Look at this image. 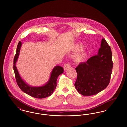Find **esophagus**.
<instances>
[{
    "mask_svg": "<svg viewBox=\"0 0 127 127\" xmlns=\"http://www.w3.org/2000/svg\"><path fill=\"white\" fill-rule=\"evenodd\" d=\"M70 66V64L69 63H66V64H64V69L65 70H67L68 68H69Z\"/></svg>",
    "mask_w": 127,
    "mask_h": 127,
    "instance_id": "34e87169",
    "label": "esophagus"
}]
</instances>
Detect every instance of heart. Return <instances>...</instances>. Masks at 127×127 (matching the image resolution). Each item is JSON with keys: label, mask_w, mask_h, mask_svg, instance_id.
<instances>
[{"label": "heart", "mask_w": 127, "mask_h": 127, "mask_svg": "<svg viewBox=\"0 0 127 127\" xmlns=\"http://www.w3.org/2000/svg\"><path fill=\"white\" fill-rule=\"evenodd\" d=\"M83 48V46L82 45H77L75 48V51H79L82 50ZM87 56V53L86 52H82L78 55H76L74 58L75 61L77 63H80L84 61Z\"/></svg>", "instance_id": "obj_1"}]
</instances>
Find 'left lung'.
I'll return each mask as SVG.
<instances>
[{"label": "left lung", "mask_w": 127, "mask_h": 127, "mask_svg": "<svg viewBox=\"0 0 127 127\" xmlns=\"http://www.w3.org/2000/svg\"><path fill=\"white\" fill-rule=\"evenodd\" d=\"M112 67L111 48L102 38L97 54L76 67L77 79L74 84L75 88L83 96L97 94L108 86Z\"/></svg>", "instance_id": "8db88e82"}]
</instances>
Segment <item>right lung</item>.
Here are the masks:
<instances>
[{"label":"right lung","mask_w":127,"mask_h":127,"mask_svg":"<svg viewBox=\"0 0 127 127\" xmlns=\"http://www.w3.org/2000/svg\"><path fill=\"white\" fill-rule=\"evenodd\" d=\"M22 43L19 41L18 43L17 51L14 59L13 69L15 73L16 80L18 87L20 90L25 93L30 95L31 97L37 98H43L48 97L53 93L57 86V79L60 75L64 71L63 68L59 66H55L53 68L50 78L48 82L44 86L41 87H32L27 84L20 77L16 66V62L18 59L20 49Z\"/></svg>","instance_id":"right-lung-1"}]
</instances>
